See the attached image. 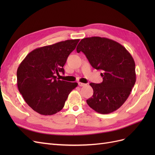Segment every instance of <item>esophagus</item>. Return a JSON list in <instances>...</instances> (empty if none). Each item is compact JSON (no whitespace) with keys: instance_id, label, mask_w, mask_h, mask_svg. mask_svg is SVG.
Listing matches in <instances>:
<instances>
[{"instance_id":"esophagus-1","label":"esophagus","mask_w":155,"mask_h":155,"mask_svg":"<svg viewBox=\"0 0 155 155\" xmlns=\"http://www.w3.org/2000/svg\"><path fill=\"white\" fill-rule=\"evenodd\" d=\"M78 85H79V86H80V87H84V86L86 85V84L85 83H83L79 82L78 83Z\"/></svg>"}]
</instances>
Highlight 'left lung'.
Segmentation results:
<instances>
[{
	"mask_svg": "<svg viewBox=\"0 0 155 155\" xmlns=\"http://www.w3.org/2000/svg\"><path fill=\"white\" fill-rule=\"evenodd\" d=\"M76 50L85 54L92 67L102 72V83H90L94 93L87 100L88 106L103 114L118 109L128 98L136 82L132 55L118 42L100 37L81 39Z\"/></svg>",
	"mask_w": 155,
	"mask_h": 155,
	"instance_id": "left-lung-1",
	"label": "left lung"
}]
</instances>
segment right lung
Here are the masks:
<instances>
[{
  "label": "right lung",
  "mask_w": 155,
  "mask_h": 155,
  "mask_svg": "<svg viewBox=\"0 0 155 155\" xmlns=\"http://www.w3.org/2000/svg\"><path fill=\"white\" fill-rule=\"evenodd\" d=\"M79 39L61 41L37 48L28 54L17 71V87L26 104L39 114L53 115L61 110L78 86L57 79Z\"/></svg>",
  "instance_id": "obj_1"
}]
</instances>
